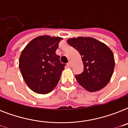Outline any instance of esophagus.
Wrapping results in <instances>:
<instances>
[{
	"mask_svg": "<svg viewBox=\"0 0 128 128\" xmlns=\"http://www.w3.org/2000/svg\"><path fill=\"white\" fill-rule=\"evenodd\" d=\"M67 65H68V67H72V63H71V62H68V64H67Z\"/></svg>",
	"mask_w": 128,
	"mask_h": 128,
	"instance_id": "obj_1",
	"label": "esophagus"
}]
</instances>
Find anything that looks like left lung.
<instances>
[{
  "label": "left lung",
  "instance_id": "left-lung-1",
  "mask_svg": "<svg viewBox=\"0 0 128 128\" xmlns=\"http://www.w3.org/2000/svg\"><path fill=\"white\" fill-rule=\"evenodd\" d=\"M68 44L82 56L84 71L76 75L79 84L89 92H96L108 84L115 66L114 54L104 43L91 37L68 39Z\"/></svg>",
  "mask_w": 128,
  "mask_h": 128
}]
</instances>
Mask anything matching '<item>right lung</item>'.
Returning a JSON list of instances; mask_svg holds the SVG:
<instances>
[{"instance_id": "add662e5", "label": "right lung", "mask_w": 128, "mask_h": 128, "mask_svg": "<svg viewBox=\"0 0 128 128\" xmlns=\"http://www.w3.org/2000/svg\"><path fill=\"white\" fill-rule=\"evenodd\" d=\"M60 37L48 35L35 38L22 51L19 68L26 84L37 94L50 93L60 80L65 64L56 54Z\"/></svg>"}]
</instances>
